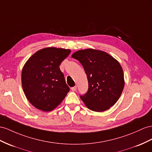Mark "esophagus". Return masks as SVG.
<instances>
[{
    "mask_svg": "<svg viewBox=\"0 0 152 152\" xmlns=\"http://www.w3.org/2000/svg\"><path fill=\"white\" fill-rule=\"evenodd\" d=\"M76 89H77V87H76V86H75V87H73L71 88V90H72V91H76Z\"/></svg>",
    "mask_w": 152,
    "mask_h": 152,
    "instance_id": "esophagus-1",
    "label": "esophagus"
}]
</instances>
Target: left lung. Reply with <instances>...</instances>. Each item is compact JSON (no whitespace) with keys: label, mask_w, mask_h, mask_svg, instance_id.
Instances as JSON below:
<instances>
[{"label":"left lung","mask_w":152,"mask_h":152,"mask_svg":"<svg viewBox=\"0 0 152 152\" xmlns=\"http://www.w3.org/2000/svg\"><path fill=\"white\" fill-rule=\"evenodd\" d=\"M72 57L83 65L88 89L80 96L88 109L105 111L118 102L124 86V74L119 61L104 51L93 49L80 50Z\"/></svg>","instance_id":"left-lung-1"}]
</instances>
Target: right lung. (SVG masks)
Masks as SVG:
<instances>
[{
    "mask_svg": "<svg viewBox=\"0 0 152 152\" xmlns=\"http://www.w3.org/2000/svg\"><path fill=\"white\" fill-rule=\"evenodd\" d=\"M71 50L47 48L38 50L23 67L22 85L31 104L44 112L51 111L69 92L60 65Z\"/></svg>",
    "mask_w": 152,
    "mask_h": 152,
    "instance_id": "add662e5",
    "label": "right lung"
}]
</instances>
